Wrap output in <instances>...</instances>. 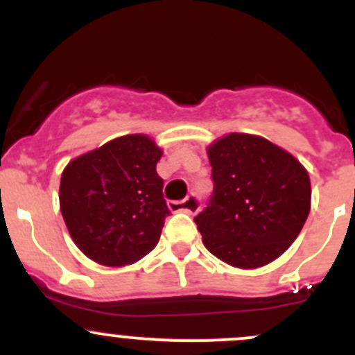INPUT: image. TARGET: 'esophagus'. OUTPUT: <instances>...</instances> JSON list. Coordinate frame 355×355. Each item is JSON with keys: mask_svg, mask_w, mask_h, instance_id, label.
<instances>
[{"mask_svg": "<svg viewBox=\"0 0 355 355\" xmlns=\"http://www.w3.org/2000/svg\"><path fill=\"white\" fill-rule=\"evenodd\" d=\"M168 207L171 211H185L189 214H196L200 209V200L196 194L189 196L184 200H170L168 202Z\"/></svg>", "mask_w": 355, "mask_h": 355, "instance_id": "1", "label": "esophagus"}]
</instances>
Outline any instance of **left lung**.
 I'll return each instance as SVG.
<instances>
[{
    "label": "left lung",
    "mask_w": 355,
    "mask_h": 355,
    "mask_svg": "<svg viewBox=\"0 0 355 355\" xmlns=\"http://www.w3.org/2000/svg\"><path fill=\"white\" fill-rule=\"evenodd\" d=\"M214 189L194 218L206 249L242 270L280 257L311 209L306 168L263 137L228 134L207 148Z\"/></svg>",
    "instance_id": "8db88e82"
}]
</instances>
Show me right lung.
<instances>
[{"label": "right lung", "mask_w": 355, "mask_h": 355, "mask_svg": "<svg viewBox=\"0 0 355 355\" xmlns=\"http://www.w3.org/2000/svg\"><path fill=\"white\" fill-rule=\"evenodd\" d=\"M159 148L142 134L123 135L75 157L60 182V209L75 245L105 266H125L155 249L170 214Z\"/></svg>", "instance_id": "1"}]
</instances>
